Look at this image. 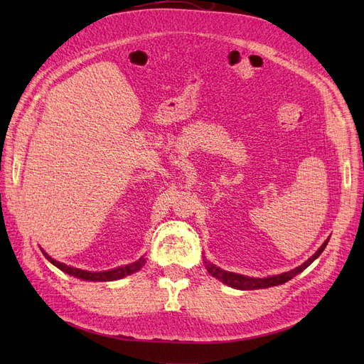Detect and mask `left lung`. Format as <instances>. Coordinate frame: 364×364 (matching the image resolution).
Here are the masks:
<instances>
[{
  "mask_svg": "<svg viewBox=\"0 0 364 364\" xmlns=\"http://www.w3.org/2000/svg\"><path fill=\"white\" fill-rule=\"evenodd\" d=\"M328 245V240L325 241V243L321 246V249H318L314 255L305 261L302 266L296 267L290 272H285L282 274H277V277H269V278H249V277H243V274H237V273H232V272H226V270H222L215 267L214 264L205 261V267L206 270L213 274L214 278L220 279L222 282H225L226 285H229V287H234V289H238V290H257V289H267V287H273V285H281L284 282L290 281L291 278H294L297 273H301L302 270H305L310 264L321 255V253L323 252V249L326 247Z\"/></svg>",
  "mask_w": 364,
  "mask_h": 364,
  "instance_id": "left-lung-1",
  "label": "left lung"
}]
</instances>
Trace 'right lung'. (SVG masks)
Segmentation results:
<instances>
[{
  "label": "right lung",
  "instance_id": "obj_1",
  "mask_svg": "<svg viewBox=\"0 0 364 364\" xmlns=\"http://www.w3.org/2000/svg\"><path fill=\"white\" fill-rule=\"evenodd\" d=\"M43 252V250H42ZM43 255L47 257V259L50 262H53L54 266H56L58 269H60L62 272L71 274V277H75V278H80V279H86V281H115V279H121L127 277V274H132L138 272L142 266H144V257L139 258L138 261L132 262V264H127V266L124 267H118V269H114V270H107V272H87V270H80V269H74V267H70L67 266V264L63 262H59L56 259H53L51 257H48L46 252H43Z\"/></svg>",
  "mask_w": 364,
  "mask_h": 364
}]
</instances>
